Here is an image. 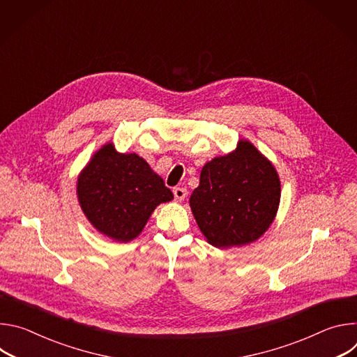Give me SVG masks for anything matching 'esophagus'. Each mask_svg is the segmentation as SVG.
<instances>
[{"label": "esophagus", "instance_id": "34e87169", "mask_svg": "<svg viewBox=\"0 0 357 357\" xmlns=\"http://www.w3.org/2000/svg\"><path fill=\"white\" fill-rule=\"evenodd\" d=\"M174 196L176 200H183L186 197V189L185 188H174Z\"/></svg>", "mask_w": 357, "mask_h": 357}]
</instances>
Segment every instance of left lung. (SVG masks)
Wrapping results in <instances>:
<instances>
[{
    "label": "left lung",
    "mask_w": 357,
    "mask_h": 357,
    "mask_svg": "<svg viewBox=\"0 0 357 357\" xmlns=\"http://www.w3.org/2000/svg\"><path fill=\"white\" fill-rule=\"evenodd\" d=\"M281 196L274 167L252 144L208 162L190 196L199 229L215 247L257 240L273 223Z\"/></svg>",
    "instance_id": "obj_1"
}]
</instances>
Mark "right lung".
<instances>
[{
  "instance_id": "1",
  "label": "right lung",
  "mask_w": 357,
  "mask_h": 357,
  "mask_svg": "<svg viewBox=\"0 0 357 357\" xmlns=\"http://www.w3.org/2000/svg\"><path fill=\"white\" fill-rule=\"evenodd\" d=\"M77 196L91 225L119 241L137 237L160 203L174 199L141 157L117 154L112 144L98 149L82 172Z\"/></svg>"
}]
</instances>
